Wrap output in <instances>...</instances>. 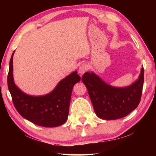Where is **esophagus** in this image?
<instances>
[{
	"label": "esophagus",
	"instance_id": "1",
	"mask_svg": "<svg viewBox=\"0 0 156 156\" xmlns=\"http://www.w3.org/2000/svg\"><path fill=\"white\" fill-rule=\"evenodd\" d=\"M88 68H89V67L87 64H82L80 66H79L78 72L80 73V74H83L88 70Z\"/></svg>",
	"mask_w": 156,
	"mask_h": 156
}]
</instances>
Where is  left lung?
I'll return each mask as SVG.
<instances>
[{
  "label": "left lung",
  "instance_id": "left-lung-1",
  "mask_svg": "<svg viewBox=\"0 0 156 156\" xmlns=\"http://www.w3.org/2000/svg\"><path fill=\"white\" fill-rule=\"evenodd\" d=\"M82 80L97 117L105 120H115L128 115L140 104L144 69L141 68L137 80L125 87H112L93 72L84 73Z\"/></svg>",
  "mask_w": 156,
  "mask_h": 156
}]
</instances>
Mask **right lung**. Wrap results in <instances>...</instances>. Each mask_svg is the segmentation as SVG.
Segmentation results:
<instances>
[{
  "label": "right lung",
  "instance_id": "1",
  "mask_svg": "<svg viewBox=\"0 0 156 156\" xmlns=\"http://www.w3.org/2000/svg\"><path fill=\"white\" fill-rule=\"evenodd\" d=\"M14 53L9 63L7 82L16 111L23 118L42 127H55L65 123L68 119L73 87L81 79L77 71L72 72L59 81L49 93L41 96L29 95L19 88L14 82Z\"/></svg>",
  "mask_w": 156,
  "mask_h": 156
}]
</instances>
